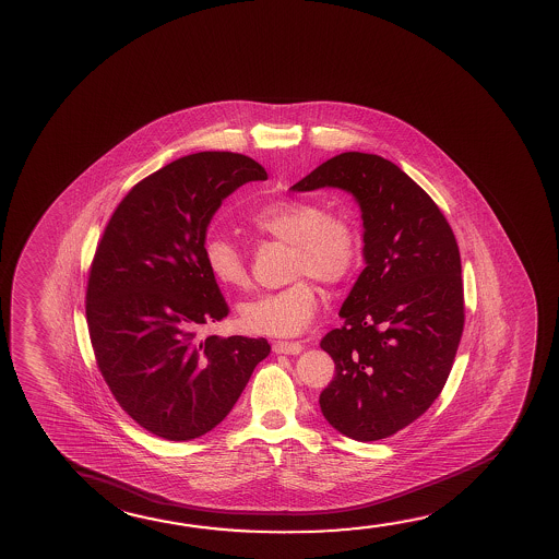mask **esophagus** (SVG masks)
<instances>
[{"mask_svg": "<svg viewBox=\"0 0 559 559\" xmlns=\"http://www.w3.org/2000/svg\"><path fill=\"white\" fill-rule=\"evenodd\" d=\"M272 347H274L275 354L295 355L302 352V344L299 342H275Z\"/></svg>", "mask_w": 559, "mask_h": 559, "instance_id": "esophagus-1", "label": "esophagus"}]
</instances>
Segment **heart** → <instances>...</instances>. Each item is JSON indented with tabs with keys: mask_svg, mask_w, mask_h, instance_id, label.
<instances>
[{
	"mask_svg": "<svg viewBox=\"0 0 559 559\" xmlns=\"http://www.w3.org/2000/svg\"><path fill=\"white\" fill-rule=\"evenodd\" d=\"M250 227L266 239L292 245L289 274L297 280L240 305L247 329L267 336H297L309 329L319 309L317 277L324 284L346 282L364 254V237L352 215L330 212L310 198H282L260 207ZM205 264L213 277L230 289L249 284L247 254L225 235L204 242Z\"/></svg>",
	"mask_w": 559,
	"mask_h": 559,
	"instance_id": "1",
	"label": "heart"
}]
</instances>
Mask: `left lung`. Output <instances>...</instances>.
Instances as JSON below:
<instances>
[{"label": "left lung", "instance_id": "8db88e82", "mask_svg": "<svg viewBox=\"0 0 559 559\" xmlns=\"http://www.w3.org/2000/svg\"><path fill=\"white\" fill-rule=\"evenodd\" d=\"M344 188L364 212L365 266L320 340L336 374L320 392L330 426L379 441L424 416L449 379L464 330L461 252L431 195L394 163L347 151L293 185Z\"/></svg>", "mask_w": 559, "mask_h": 559}]
</instances>
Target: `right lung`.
Instances as JSON below:
<instances>
[{"mask_svg":"<svg viewBox=\"0 0 559 559\" xmlns=\"http://www.w3.org/2000/svg\"><path fill=\"white\" fill-rule=\"evenodd\" d=\"M266 178L240 153L180 157L122 198L98 240L85 295L98 371L120 408L167 441L222 424L270 354L264 337L200 334L229 314L205 264V229L223 198Z\"/></svg>","mask_w":559,"mask_h":559,"instance_id":"1","label":"right lung"}]
</instances>
